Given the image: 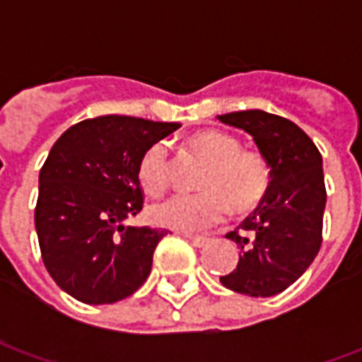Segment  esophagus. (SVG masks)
<instances>
[{
    "instance_id": "esophagus-1",
    "label": "esophagus",
    "mask_w": 362,
    "mask_h": 362,
    "mask_svg": "<svg viewBox=\"0 0 362 362\" xmlns=\"http://www.w3.org/2000/svg\"><path fill=\"white\" fill-rule=\"evenodd\" d=\"M184 236H186L194 246H205V244L209 243V236H194V235H184Z\"/></svg>"
}]
</instances>
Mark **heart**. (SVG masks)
<instances>
[{"label":"heart","instance_id":"heart-1","mask_svg":"<svg viewBox=\"0 0 362 362\" xmlns=\"http://www.w3.org/2000/svg\"><path fill=\"white\" fill-rule=\"evenodd\" d=\"M189 147L207 160L199 178V194H174L151 207L158 227L174 230H202L225 219L228 207L250 213L266 199L272 184L269 165L258 151L243 149L235 135L219 129L192 137ZM137 178L147 194H160L173 178V158L166 141L151 143L137 163Z\"/></svg>","mask_w":362,"mask_h":362}]
</instances>
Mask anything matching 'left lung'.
I'll use <instances>...</instances> for the list:
<instances>
[{
    "instance_id": "obj_1",
    "label": "left lung",
    "mask_w": 362,
    "mask_h": 362,
    "mask_svg": "<svg viewBox=\"0 0 362 362\" xmlns=\"http://www.w3.org/2000/svg\"><path fill=\"white\" fill-rule=\"evenodd\" d=\"M219 119L254 137L272 173L266 199L227 235L238 244L240 258L221 283L240 295L273 296L308 269L322 246V155L300 127L277 114L243 110Z\"/></svg>"
}]
</instances>
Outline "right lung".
<instances>
[{
  "label": "right lung",
  "mask_w": 362,
  "mask_h": 362,
  "mask_svg": "<svg viewBox=\"0 0 362 362\" xmlns=\"http://www.w3.org/2000/svg\"><path fill=\"white\" fill-rule=\"evenodd\" d=\"M178 127L110 114L83 119L54 143L38 176L35 225L44 266L67 295L112 304L149 277L166 230L122 221L143 207V151Z\"/></svg>",
  "instance_id": "add662e5"
}]
</instances>
